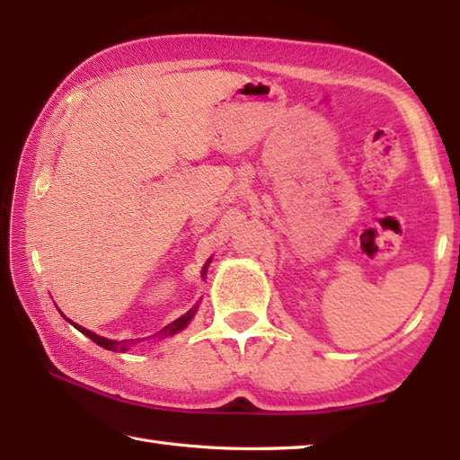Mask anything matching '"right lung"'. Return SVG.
<instances>
[{
	"label": "right lung",
	"instance_id": "obj_1",
	"mask_svg": "<svg viewBox=\"0 0 460 460\" xmlns=\"http://www.w3.org/2000/svg\"><path fill=\"white\" fill-rule=\"evenodd\" d=\"M208 265H209V261H208ZM208 265L203 267V275H205V269H208ZM193 314H195V308H191V310L188 312V314L180 316L178 320H173L172 324H168V326H165V328L160 332V334H162V336H172V334H175V332L183 330L185 326L190 324V320L193 318ZM75 328H79L84 336H89L93 341H96V344L102 346V348H106V349H119V348H120V349L124 351L126 348H128V346H126V344H128V341H114V340H109V338H101V336L93 334L91 330H86V328H83V326H79V324H75Z\"/></svg>",
	"mask_w": 460,
	"mask_h": 460
}]
</instances>
